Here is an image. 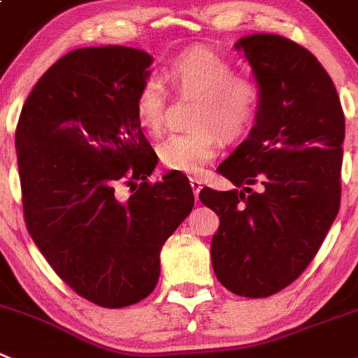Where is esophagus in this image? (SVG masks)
<instances>
[{
	"label": "esophagus",
	"instance_id": "obj_1",
	"mask_svg": "<svg viewBox=\"0 0 358 358\" xmlns=\"http://www.w3.org/2000/svg\"><path fill=\"white\" fill-rule=\"evenodd\" d=\"M189 185H192L193 193H195V199H199V193L200 189H202V181L196 179V177H189Z\"/></svg>",
	"mask_w": 358,
	"mask_h": 358
}]
</instances>
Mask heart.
Instances as JSON below:
<instances>
[{"mask_svg":"<svg viewBox=\"0 0 358 358\" xmlns=\"http://www.w3.org/2000/svg\"><path fill=\"white\" fill-rule=\"evenodd\" d=\"M165 79L179 96H196L193 128L166 135L156 148L159 162L170 170L199 173L214 158L221 138L243 137L260 112L264 90L253 75L241 73L234 61L210 49H189L173 57ZM169 94L162 80L145 77L134 98L137 121L151 134L162 130Z\"/></svg>","mask_w":358,"mask_h":358,"instance_id":"heart-1","label":"heart"}]
</instances>
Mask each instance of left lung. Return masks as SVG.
Segmentation results:
<instances>
[{
  "mask_svg": "<svg viewBox=\"0 0 358 358\" xmlns=\"http://www.w3.org/2000/svg\"><path fill=\"white\" fill-rule=\"evenodd\" d=\"M236 47L264 98L250 137L217 166L236 189L206 186L200 200L220 216L216 278L236 295L262 299L306 271L338 216L345 114L332 79L302 45L262 33Z\"/></svg>",
  "mask_w": 358,
  "mask_h": 358,
  "instance_id": "left-lung-1",
  "label": "left lung"
}]
</instances>
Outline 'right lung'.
Wrapping results in <instances>:
<instances>
[{
	"label": "right lung",
	"mask_w": 358,
	"mask_h": 358,
	"mask_svg": "<svg viewBox=\"0 0 358 358\" xmlns=\"http://www.w3.org/2000/svg\"><path fill=\"white\" fill-rule=\"evenodd\" d=\"M152 57L131 47H86L36 83L15 130L24 221L50 267L80 297L124 308L155 290L159 251L193 209L192 186L169 172L134 108ZM121 185L130 187L126 201Z\"/></svg>",
	"instance_id": "obj_1"
}]
</instances>
